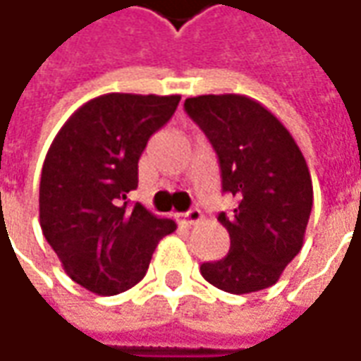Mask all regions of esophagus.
Segmentation results:
<instances>
[{"instance_id": "esophagus-1", "label": "esophagus", "mask_w": 361, "mask_h": 361, "mask_svg": "<svg viewBox=\"0 0 361 361\" xmlns=\"http://www.w3.org/2000/svg\"><path fill=\"white\" fill-rule=\"evenodd\" d=\"M181 218H183V221H185L188 226H195V224H200V221L204 219V216H202V212H200L197 207H193L188 214H183Z\"/></svg>"}]
</instances>
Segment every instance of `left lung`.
I'll return each mask as SVG.
<instances>
[{
    "mask_svg": "<svg viewBox=\"0 0 361 361\" xmlns=\"http://www.w3.org/2000/svg\"><path fill=\"white\" fill-rule=\"evenodd\" d=\"M183 106L218 154L224 192L238 202L231 216H218L230 252L202 264V276L238 295L266 290L304 245L314 204L304 154L280 119L247 95H197Z\"/></svg>",
    "mask_w": 361,
    "mask_h": 361,
    "instance_id": "left-lung-1",
    "label": "left lung"
}]
</instances>
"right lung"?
Returning a JSON list of instances; mask_svg holds the SVG:
<instances>
[{
	"instance_id": "right-lung-1",
	"label": "right lung",
	"mask_w": 361,
	"mask_h": 361,
	"mask_svg": "<svg viewBox=\"0 0 361 361\" xmlns=\"http://www.w3.org/2000/svg\"><path fill=\"white\" fill-rule=\"evenodd\" d=\"M181 95L104 94L75 109L51 142L39 181V226L71 280L97 295L133 288L176 221L130 205L147 140Z\"/></svg>"
}]
</instances>
